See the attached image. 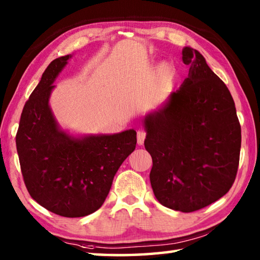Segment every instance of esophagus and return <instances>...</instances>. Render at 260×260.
<instances>
[{
	"mask_svg": "<svg viewBox=\"0 0 260 260\" xmlns=\"http://www.w3.org/2000/svg\"><path fill=\"white\" fill-rule=\"evenodd\" d=\"M146 135H147V133L143 129L138 131L136 138H138V144H140V146H142V144L144 143V139H146Z\"/></svg>",
	"mask_w": 260,
	"mask_h": 260,
	"instance_id": "34e87169",
	"label": "esophagus"
}]
</instances>
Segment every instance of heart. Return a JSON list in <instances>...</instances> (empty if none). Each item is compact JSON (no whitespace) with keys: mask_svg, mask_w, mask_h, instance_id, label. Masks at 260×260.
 <instances>
[{"mask_svg":"<svg viewBox=\"0 0 260 260\" xmlns=\"http://www.w3.org/2000/svg\"><path fill=\"white\" fill-rule=\"evenodd\" d=\"M159 74H160V78L162 79L169 78L171 74H172V69H171L169 64H162L159 68Z\"/></svg>","mask_w":260,"mask_h":260,"instance_id":"heart-1","label":"heart"}]
</instances>
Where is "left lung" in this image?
I'll list each match as a JSON object with an SVG mask.
<instances>
[{
    "instance_id": "obj_1",
    "label": "left lung",
    "mask_w": 260,
    "mask_h": 260,
    "mask_svg": "<svg viewBox=\"0 0 260 260\" xmlns=\"http://www.w3.org/2000/svg\"><path fill=\"white\" fill-rule=\"evenodd\" d=\"M188 77L144 118L150 182L160 204L193 212L226 195L240 161L241 126L227 86L196 49L184 47Z\"/></svg>"
}]
</instances>
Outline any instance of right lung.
Segmentation results:
<instances>
[{"label": "right lung", "instance_id": "obj_1", "mask_svg": "<svg viewBox=\"0 0 260 260\" xmlns=\"http://www.w3.org/2000/svg\"><path fill=\"white\" fill-rule=\"evenodd\" d=\"M71 55L48 65L25 103L16 135L21 174L32 199L67 218L98 211L114 175L136 146V132L73 138L59 128L49 107L55 79Z\"/></svg>", "mask_w": 260, "mask_h": 260}]
</instances>
